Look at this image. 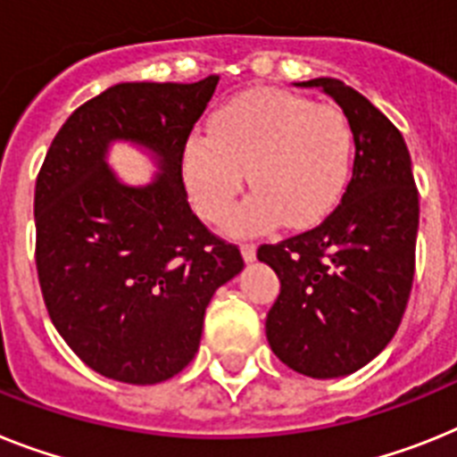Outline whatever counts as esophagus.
<instances>
[{"mask_svg":"<svg viewBox=\"0 0 457 457\" xmlns=\"http://www.w3.org/2000/svg\"><path fill=\"white\" fill-rule=\"evenodd\" d=\"M255 251H258L255 244H241V255H244L246 262H253V260H255Z\"/></svg>","mask_w":457,"mask_h":457,"instance_id":"esophagus-1","label":"esophagus"}]
</instances>
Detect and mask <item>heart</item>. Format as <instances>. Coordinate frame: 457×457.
Listing matches in <instances>:
<instances>
[{
	"instance_id": "1",
	"label": "heart",
	"mask_w": 457,
	"mask_h": 457,
	"mask_svg": "<svg viewBox=\"0 0 457 457\" xmlns=\"http://www.w3.org/2000/svg\"><path fill=\"white\" fill-rule=\"evenodd\" d=\"M209 132L187 139L183 174L202 218L220 222L246 171L253 195L229 218L237 235H255L276 220L290 229L312 228L346 190L353 132L337 106L260 87L218 106Z\"/></svg>"
}]
</instances>
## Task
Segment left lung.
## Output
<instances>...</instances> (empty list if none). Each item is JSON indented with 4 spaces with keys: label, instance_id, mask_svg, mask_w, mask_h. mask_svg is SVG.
I'll return each instance as SVG.
<instances>
[{
    "label": "left lung",
    "instance_id": "obj_1",
    "mask_svg": "<svg viewBox=\"0 0 457 457\" xmlns=\"http://www.w3.org/2000/svg\"><path fill=\"white\" fill-rule=\"evenodd\" d=\"M344 109L353 132L351 181L316 228L262 244L258 260L281 278L267 339L290 370L346 377L388 346L416 270L418 187L400 129L339 79H313Z\"/></svg>",
    "mask_w": 457,
    "mask_h": 457
}]
</instances>
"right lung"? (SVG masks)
Wrapping results in <instances>:
<instances>
[{
  "mask_svg": "<svg viewBox=\"0 0 457 457\" xmlns=\"http://www.w3.org/2000/svg\"><path fill=\"white\" fill-rule=\"evenodd\" d=\"M218 80L109 87L67 118L37 176L44 304L69 348L113 381L153 386L187 367L211 297L244 270L239 246L195 216L183 183L187 137ZM113 138L148 145L163 174L122 187L104 162Z\"/></svg>",
  "mask_w": 457,
  "mask_h": 457,
  "instance_id": "obj_1",
  "label": "right lung"
}]
</instances>
